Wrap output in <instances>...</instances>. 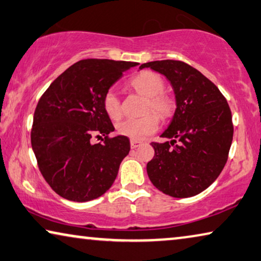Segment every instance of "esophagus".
<instances>
[{
  "instance_id": "1",
  "label": "esophagus",
  "mask_w": 261,
  "mask_h": 261,
  "mask_svg": "<svg viewBox=\"0 0 261 261\" xmlns=\"http://www.w3.org/2000/svg\"><path fill=\"white\" fill-rule=\"evenodd\" d=\"M142 144V142L141 141H138V140H130V147L133 148H138V147H140Z\"/></svg>"
}]
</instances>
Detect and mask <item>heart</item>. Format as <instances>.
<instances>
[{"mask_svg": "<svg viewBox=\"0 0 261 261\" xmlns=\"http://www.w3.org/2000/svg\"><path fill=\"white\" fill-rule=\"evenodd\" d=\"M130 85L140 94L148 98L146 105L147 112L153 111L155 114L150 113L139 119H126L119 122L117 130L120 135L126 136L132 140H143L148 135L153 134L159 128V118H169L174 111V101L168 95L163 94L164 82L158 73L151 71H143L141 73L135 75L130 80ZM103 110L108 117L113 120H118L121 117V103L118 94L114 91H108L102 100Z\"/></svg>", "mask_w": 261, "mask_h": 261, "instance_id": "obj_1", "label": "heart"}]
</instances>
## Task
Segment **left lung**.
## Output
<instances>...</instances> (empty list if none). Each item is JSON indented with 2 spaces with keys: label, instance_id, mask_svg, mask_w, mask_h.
<instances>
[{
  "label": "left lung",
  "instance_id": "obj_1",
  "mask_svg": "<svg viewBox=\"0 0 261 261\" xmlns=\"http://www.w3.org/2000/svg\"><path fill=\"white\" fill-rule=\"evenodd\" d=\"M163 74L174 90L176 110L167 129L169 139L153 142L148 177L163 194L175 198L198 195L222 172L233 138L232 115L218 87L198 70L179 61L144 63Z\"/></svg>",
  "mask_w": 261,
  "mask_h": 261
}]
</instances>
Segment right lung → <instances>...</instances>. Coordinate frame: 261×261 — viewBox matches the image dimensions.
I'll list each match as a JSON object with an SVG mask.
<instances>
[{
  "label": "right lung",
  "mask_w": 261,
  "mask_h": 261,
  "mask_svg": "<svg viewBox=\"0 0 261 261\" xmlns=\"http://www.w3.org/2000/svg\"><path fill=\"white\" fill-rule=\"evenodd\" d=\"M139 65L111 59H84L51 84L34 114L31 146L47 184L63 198L87 202L105 194L130 150L103 110L105 94L123 72ZM106 136L93 144L91 138Z\"/></svg>",
  "instance_id": "1"
}]
</instances>
